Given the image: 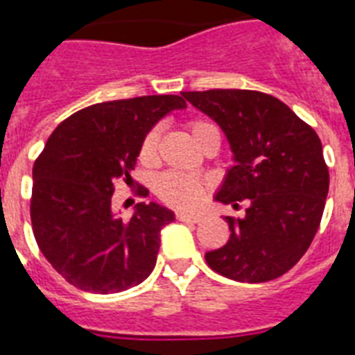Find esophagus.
<instances>
[{"label":"esophagus","instance_id":"esophagus-1","mask_svg":"<svg viewBox=\"0 0 355 355\" xmlns=\"http://www.w3.org/2000/svg\"><path fill=\"white\" fill-rule=\"evenodd\" d=\"M177 219L184 223H200L202 221V216H199V214H186V211H178Z\"/></svg>","mask_w":355,"mask_h":355}]
</instances>
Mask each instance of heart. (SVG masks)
<instances>
[{"label": "heart", "instance_id": "heart-1", "mask_svg": "<svg viewBox=\"0 0 355 355\" xmlns=\"http://www.w3.org/2000/svg\"><path fill=\"white\" fill-rule=\"evenodd\" d=\"M188 130L191 139L197 145H200V141L208 138V136H217L219 138L217 128L210 123L200 121V119L189 121ZM156 156H158V130L150 128L141 139L138 158L144 166H153L156 162ZM155 191L167 205L177 206V208H193L205 197L206 186L197 178L178 175V173H166L156 180Z\"/></svg>", "mask_w": 355, "mask_h": 355}]
</instances>
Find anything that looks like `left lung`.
<instances>
[{
	"label": "left lung",
	"instance_id": "1",
	"mask_svg": "<svg viewBox=\"0 0 355 355\" xmlns=\"http://www.w3.org/2000/svg\"><path fill=\"white\" fill-rule=\"evenodd\" d=\"M223 128L236 166L216 200L239 208L225 217L230 239L206 252V263L230 280L259 284L291 269L313 241L324 211L330 173L322 144L280 99L254 90L182 94Z\"/></svg>",
	"mask_w": 355,
	"mask_h": 355
}]
</instances>
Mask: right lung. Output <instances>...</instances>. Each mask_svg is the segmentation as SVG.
I'll return each instance as SVG.
<instances>
[{
	"mask_svg": "<svg viewBox=\"0 0 355 355\" xmlns=\"http://www.w3.org/2000/svg\"><path fill=\"white\" fill-rule=\"evenodd\" d=\"M184 107L180 96L97 103L64 119L36 158L33 234L53 269L77 289L125 291L155 269L160 230L175 214L156 202H138L123 221L112 214V195L119 180L134 184L130 171L145 134Z\"/></svg>",
	"mask_w": 355,
	"mask_h": 355,
	"instance_id": "1",
	"label": "right lung"
}]
</instances>
